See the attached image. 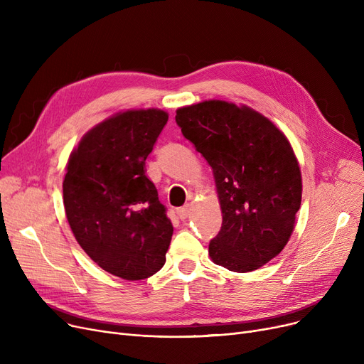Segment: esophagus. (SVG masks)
Here are the masks:
<instances>
[{
  "label": "esophagus",
  "instance_id": "obj_1",
  "mask_svg": "<svg viewBox=\"0 0 364 364\" xmlns=\"http://www.w3.org/2000/svg\"><path fill=\"white\" fill-rule=\"evenodd\" d=\"M188 211H190V205H184L183 208H180L178 211H177L178 218H180L181 221H184V220L188 217Z\"/></svg>",
  "mask_w": 364,
  "mask_h": 364
}]
</instances>
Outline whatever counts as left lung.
<instances>
[{
    "instance_id": "obj_1",
    "label": "left lung",
    "mask_w": 364,
    "mask_h": 364,
    "mask_svg": "<svg viewBox=\"0 0 364 364\" xmlns=\"http://www.w3.org/2000/svg\"><path fill=\"white\" fill-rule=\"evenodd\" d=\"M176 122L214 171L223 224L209 257L230 272L259 269L288 243L301 206L288 139L261 113L221 100L181 107Z\"/></svg>"
}]
</instances>
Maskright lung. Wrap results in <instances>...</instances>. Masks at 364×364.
Here are the masks:
<instances>
[{
	"mask_svg": "<svg viewBox=\"0 0 364 364\" xmlns=\"http://www.w3.org/2000/svg\"><path fill=\"white\" fill-rule=\"evenodd\" d=\"M168 113L127 110L88 131L68 162L63 203L75 239L110 274L141 280L165 264L171 220L144 164Z\"/></svg>",
	"mask_w": 364,
	"mask_h": 364,
	"instance_id": "1",
	"label": "right lung"
}]
</instances>
